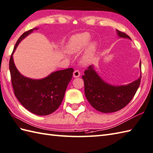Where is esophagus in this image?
<instances>
[{"label":"esophagus","mask_w":153,"mask_h":153,"mask_svg":"<svg viewBox=\"0 0 153 153\" xmlns=\"http://www.w3.org/2000/svg\"><path fill=\"white\" fill-rule=\"evenodd\" d=\"M80 76V72L79 70H75L74 71L73 73V76L77 78V77H79Z\"/></svg>","instance_id":"obj_1"}]
</instances>
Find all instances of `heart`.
Masks as SVG:
<instances>
[{"label": "heart", "mask_w": 153, "mask_h": 153, "mask_svg": "<svg viewBox=\"0 0 153 153\" xmlns=\"http://www.w3.org/2000/svg\"><path fill=\"white\" fill-rule=\"evenodd\" d=\"M90 36L88 33H84L78 34L73 36L70 39L67 45V50L71 53H79L85 49L90 42ZM96 43L92 42L90 44L87 49L86 54L85 56V60H88L89 58L92 57L96 49Z\"/></svg>", "instance_id": "b5f03b06"}]
</instances>
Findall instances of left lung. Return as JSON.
Returning a JSON list of instances; mask_svg holds the SVG:
<instances>
[{"label": "left lung", "mask_w": 153, "mask_h": 153, "mask_svg": "<svg viewBox=\"0 0 153 153\" xmlns=\"http://www.w3.org/2000/svg\"><path fill=\"white\" fill-rule=\"evenodd\" d=\"M117 32L120 37L130 39L126 33L118 30ZM82 78L85 84L86 98L90 105L102 113H111L121 110L131 102L141 83V76L127 85L114 86L102 80L93 69V67L90 66L85 70Z\"/></svg>", "instance_id": "left-lung-1"}]
</instances>
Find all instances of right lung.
<instances>
[{"mask_svg":"<svg viewBox=\"0 0 153 153\" xmlns=\"http://www.w3.org/2000/svg\"><path fill=\"white\" fill-rule=\"evenodd\" d=\"M36 30L26 31L18 39L10 56L9 68L14 95L20 104L34 114L47 116L61 105L74 69L68 68L56 71L41 80L30 79L20 74L14 65L12 54L21 40Z\"/></svg>","mask_w":153,"mask_h":153,"instance_id":"1","label":"right lung"}]
</instances>
